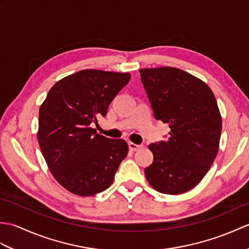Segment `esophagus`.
I'll use <instances>...</instances> for the list:
<instances>
[{
	"label": "esophagus",
	"instance_id": "34e87169",
	"mask_svg": "<svg viewBox=\"0 0 249 249\" xmlns=\"http://www.w3.org/2000/svg\"><path fill=\"white\" fill-rule=\"evenodd\" d=\"M128 147H129V150H130L131 152H135V151H138V150H140L141 147H142V145L133 143V142H129V143H128Z\"/></svg>",
	"mask_w": 249,
	"mask_h": 249
}]
</instances>
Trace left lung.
Returning a JSON list of instances; mask_svg holds the SVG:
<instances>
[{
  "instance_id": "left-lung-1",
  "label": "left lung",
  "mask_w": 249,
  "mask_h": 249,
  "mask_svg": "<svg viewBox=\"0 0 249 249\" xmlns=\"http://www.w3.org/2000/svg\"><path fill=\"white\" fill-rule=\"evenodd\" d=\"M139 71L155 119L171 129L167 141L149 145L154 160L145 168V178L160 193H186L201 182L217 155L221 135L217 102L208 84L178 68Z\"/></svg>"
}]
</instances>
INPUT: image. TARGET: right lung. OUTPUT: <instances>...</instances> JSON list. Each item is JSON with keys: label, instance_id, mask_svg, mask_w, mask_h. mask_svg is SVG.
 I'll use <instances>...</instances> for the list:
<instances>
[{"label": "right lung", "instance_id": "right-lung-1", "mask_svg": "<svg viewBox=\"0 0 249 249\" xmlns=\"http://www.w3.org/2000/svg\"><path fill=\"white\" fill-rule=\"evenodd\" d=\"M130 80L128 72L84 70L57 81L41 104L39 147L52 176L73 195L89 197L107 189L128 144L97 134L92 123Z\"/></svg>", "mask_w": 249, "mask_h": 249}]
</instances>
